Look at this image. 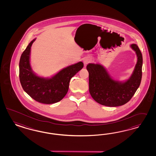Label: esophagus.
<instances>
[{
	"mask_svg": "<svg viewBox=\"0 0 156 156\" xmlns=\"http://www.w3.org/2000/svg\"><path fill=\"white\" fill-rule=\"evenodd\" d=\"M90 62V59L89 58H86L84 59V61H83V63H84V65L86 66V65H87L89 62Z\"/></svg>",
	"mask_w": 156,
	"mask_h": 156,
	"instance_id": "esophagus-1",
	"label": "esophagus"
}]
</instances>
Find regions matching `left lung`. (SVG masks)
I'll list each match as a JSON object with an SVG mask.
<instances>
[{"instance_id":"8db88e82","label":"left lung","mask_w":156,"mask_h":156,"mask_svg":"<svg viewBox=\"0 0 156 156\" xmlns=\"http://www.w3.org/2000/svg\"><path fill=\"white\" fill-rule=\"evenodd\" d=\"M137 54V62L132 76L124 82L114 80L103 66L89 63V92L98 104L109 107L122 106L128 102L139 87L142 78V55L136 44L130 45Z\"/></svg>"}]
</instances>
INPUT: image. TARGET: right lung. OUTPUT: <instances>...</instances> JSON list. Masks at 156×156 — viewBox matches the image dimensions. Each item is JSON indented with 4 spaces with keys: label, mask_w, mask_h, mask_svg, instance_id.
Segmentation results:
<instances>
[{
    "label": "right lung",
    "mask_w": 156,
    "mask_h": 156,
    "mask_svg": "<svg viewBox=\"0 0 156 156\" xmlns=\"http://www.w3.org/2000/svg\"><path fill=\"white\" fill-rule=\"evenodd\" d=\"M35 39L28 44L19 61V80L24 91L40 103L54 104L66 95L71 78L80 70L83 63L80 62L68 66L50 78H44L34 73L30 63L31 47Z\"/></svg>",
    "instance_id": "obj_1"
}]
</instances>
